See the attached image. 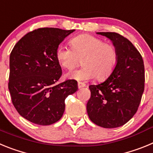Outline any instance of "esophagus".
I'll return each mask as SVG.
<instances>
[{
    "mask_svg": "<svg viewBox=\"0 0 153 153\" xmlns=\"http://www.w3.org/2000/svg\"><path fill=\"white\" fill-rule=\"evenodd\" d=\"M78 88L82 89L83 87H85L86 86V84L84 83H82V82H78Z\"/></svg>",
    "mask_w": 153,
    "mask_h": 153,
    "instance_id": "34e87169",
    "label": "esophagus"
}]
</instances>
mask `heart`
Returning <instances> with one entry per match:
<instances>
[{
  "label": "heart",
  "mask_w": 153,
  "mask_h": 153,
  "mask_svg": "<svg viewBox=\"0 0 153 153\" xmlns=\"http://www.w3.org/2000/svg\"><path fill=\"white\" fill-rule=\"evenodd\" d=\"M72 48L60 44L56 51L58 62L67 70L77 66L83 60V68L73 70L67 74L70 79L87 81L97 78L102 81L113 74L118 62L119 53L117 47L90 34L76 36L70 41Z\"/></svg>",
  "instance_id": "b5f03b06"
}]
</instances>
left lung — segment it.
I'll return each mask as SVG.
<instances>
[{
	"mask_svg": "<svg viewBox=\"0 0 153 153\" xmlns=\"http://www.w3.org/2000/svg\"><path fill=\"white\" fill-rule=\"evenodd\" d=\"M117 47L118 62L103 83L89 86L91 97L86 104L89 118L103 128H117L132 118L144 91L145 69L143 57L133 44L114 32H98Z\"/></svg>",
	"mask_w": 153,
	"mask_h": 153,
	"instance_id": "left-lung-1",
	"label": "left lung"
}]
</instances>
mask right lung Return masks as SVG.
<instances>
[{
  "label": "right lung",
  "instance_id": "add662e5",
  "mask_svg": "<svg viewBox=\"0 0 153 153\" xmlns=\"http://www.w3.org/2000/svg\"><path fill=\"white\" fill-rule=\"evenodd\" d=\"M74 30H34L10 53L8 89L17 111L30 122L41 126L57 122L64 113L66 98L77 90L74 79L56 83L62 75L56 48Z\"/></svg>",
  "mask_w": 153,
  "mask_h": 153
}]
</instances>
